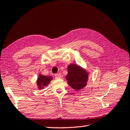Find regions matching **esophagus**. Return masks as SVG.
Wrapping results in <instances>:
<instances>
[{
	"label": "esophagus",
	"instance_id": "34e87169",
	"mask_svg": "<svg viewBox=\"0 0 130 130\" xmlns=\"http://www.w3.org/2000/svg\"><path fill=\"white\" fill-rule=\"evenodd\" d=\"M55 77H56V78H60L61 77V75L60 73H57V74H55Z\"/></svg>",
	"mask_w": 130,
	"mask_h": 130
}]
</instances>
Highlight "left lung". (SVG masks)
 <instances>
[{"label":"left lung","instance_id":"left-lung-1","mask_svg":"<svg viewBox=\"0 0 130 130\" xmlns=\"http://www.w3.org/2000/svg\"><path fill=\"white\" fill-rule=\"evenodd\" d=\"M67 69L68 74L65 78L71 87L76 91H79L87 86L90 74L88 71L74 63H70L68 66Z\"/></svg>","mask_w":130,"mask_h":130}]
</instances>
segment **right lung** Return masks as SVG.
<instances>
[{
  "label": "right lung",
  "instance_id": "obj_1",
  "mask_svg": "<svg viewBox=\"0 0 130 130\" xmlns=\"http://www.w3.org/2000/svg\"><path fill=\"white\" fill-rule=\"evenodd\" d=\"M53 79L52 76H47L39 74L37 80V85L39 90H42L49 85L51 81Z\"/></svg>",
  "mask_w": 130,
  "mask_h": 130
}]
</instances>
